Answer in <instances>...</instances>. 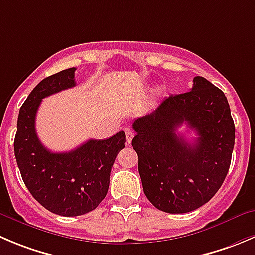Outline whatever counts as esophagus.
Here are the masks:
<instances>
[{
	"instance_id": "34e87169",
	"label": "esophagus",
	"mask_w": 255,
	"mask_h": 255,
	"mask_svg": "<svg viewBox=\"0 0 255 255\" xmlns=\"http://www.w3.org/2000/svg\"><path fill=\"white\" fill-rule=\"evenodd\" d=\"M125 133H126V139H127V143H128V144H130V142H132L133 137H134V132H133V130L130 129V128H126Z\"/></svg>"
}]
</instances>
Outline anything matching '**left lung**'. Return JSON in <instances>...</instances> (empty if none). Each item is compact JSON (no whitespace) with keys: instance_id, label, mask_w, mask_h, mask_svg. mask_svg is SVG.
Listing matches in <instances>:
<instances>
[{"instance_id":"8db88e82","label":"left lung","mask_w":255,"mask_h":255,"mask_svg":"<svg viewBox=\"0 0 255 255\" xmlns=\"http://www.w3.org/2000/svg\"><path fill=\"white\" fill-rule=\"evenodd\" d=\"M187 123L197 134L185 142L176 129ZM143 190L167 213H188L218 192L229 170L236 127L226 95L197 76L192 90L165 98L133 122Z\"/></svg>"}]
</instances>
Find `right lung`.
Instances as JSON below:
<instances>
[{"mask_svg":"<svg viewBox=\"0 0 255 255\" xmlns=\"http://www.w3.org/2000/svg\"><path fill=\"white\" fill-rule=\"evenodd\" d=\"M76 68L42 80L19 108L14 155L22 179L41 206L63 217L82 216L97 208L110 187L118 152L125 148V132L108 139H90L71 152L47 149L36 133V115L44 97L75 87Z\"/></svg>","mask_w":255,"mask_h":255,"instance_id":"1","label":"right lung"}]
</instances>
